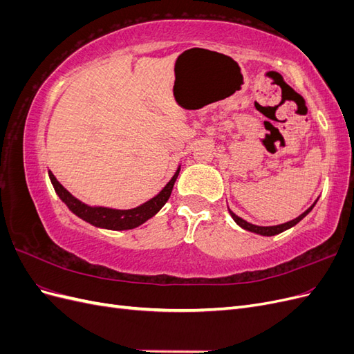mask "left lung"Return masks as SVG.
<instances>
[{
    "mask_svg": "<svg viewBox=\"0 0 354 354\" xmlns=\"http://www.w3.org/2000/svg\"><path fill=\"white\" fill-rule=\"evenodd\" d=\"M316 203V202H315ZM315 203L312 207H310L306 212H303L301 216H298L295 220H291V221H288V223H283V224H277V226H255V224H251V223H248V221H245L243 218H241V217H238L236 214H234L233 211H230L229 209V212H230V216L233 217V220L236 221L239 226L242 227V229H245V230H248V232H254V233H259V234H263V236H273V234H279V233H282V232H285V230H288V229H291L292 226H295L297 223H299L301 221L307 214L313 209V207H315Z\"/></svg>",
    "mask_w": 354,
    "mask_h": 354,
    "instance_id": "left-lung-1",
    "label": "left lung"
}]
</instances>
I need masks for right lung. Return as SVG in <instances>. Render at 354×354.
I'll use <instances>...</instances> for the list:
<instances>
[{
    "mask_svg": "<svg viewBox=\"0 0 354 354\" xmlns=\"http://www.w3.org/2000/svg\"><path fill=\"white\" fill-rule=\"evenodd\" d=\"M178 173H180V168L177 169L174 177L168 181V185L160 190L155 198H152L151 201L143 203V205L133 209H111V208H102V207L97 208V207L85 205V203H82L77 198H73L69 192L59 183L57 178L53 176V173H48V174H50L53 187H55L59 198L65 202L68 208L73 214H77L80 218L88 221L95 227H103L109 230H128V229H134L137 226H140V224H143L149 218H152L155 214L165 205V202L171 196V192H173Z\"/></svg>",
    "mask_w": 354,
    "mask_h": 354,
    "instance_id": "obj_1",
    "label": "right lung"
}]
</instances>
